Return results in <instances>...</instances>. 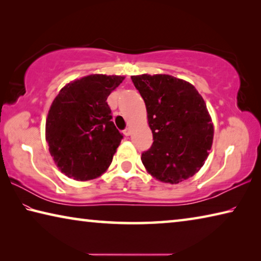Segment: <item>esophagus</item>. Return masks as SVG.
<instances>
[{
  "instance_id": "34e87169",
  "label": "esophagus",
  "mask_w": 261,
  "mask_h": 261,
  "mask_svg": "<svg viewBox=\"0 0 261 261\" xmlns=\"http://www.w3.org/2000/svg\"><path fill=\"white\" fill-rule=\"evenodd\" d=\"M123 134H124L126 137L131 135V129L130 127H126V129H124V131H123Z\"/></svg>"
}]
</instances>
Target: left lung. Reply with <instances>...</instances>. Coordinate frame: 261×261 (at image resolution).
I'll return each instance as SVG.
<instances>
[{"mask_svg":"<svg viewBox=\"0 0 261 261\" xmlns=\"http://www.w3.org/2000/svg\"><path fill=\"white\" fill-rule=\"evenodd\" d=\"M146 105L153 134L141 162L153 177L177 184L200 169L213 143V123L202 96L191 84L169 74L132 76Z\"/></svg>","mask_w":261,"mask_h":261,"instance_id":"obj_1","label":"left lung"}]
</instances>
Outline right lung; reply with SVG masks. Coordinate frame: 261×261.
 Returning <instances> with one entry per match:
<instances>
[{
    "label": "right lung",
    "mask_w": 261,
    "mask_h": 261,
    "mask_svg": "<svg viewBox=\"0 0 261 261\" xmlns=\"http://www.w3.org/2000/svg\"><path fill=\"white\" fill-rule=\"evenodd\" d=\"M123 79L90 74L69 83L53 101L46 140L50 155L68 177L93 179L112 163L123 135L112 121L107 98Z\"/></svg>",
    "instance_id": "obj_1"
}]
</instances>
